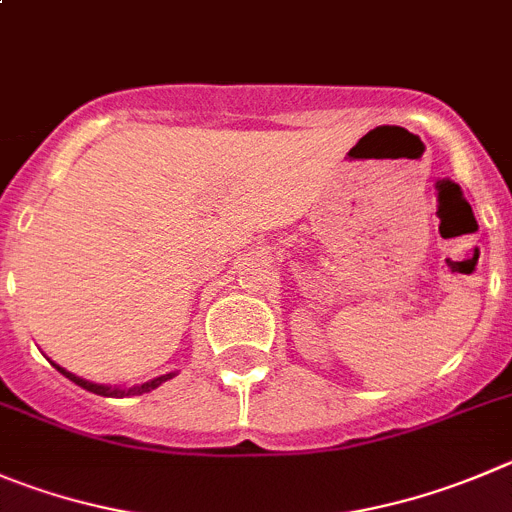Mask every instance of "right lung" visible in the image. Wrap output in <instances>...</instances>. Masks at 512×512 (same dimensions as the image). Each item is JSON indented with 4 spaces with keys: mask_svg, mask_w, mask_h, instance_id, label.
<instances>
[{
    "mask_svg": "<svg viewBox=\"0 0 512 512\" xmlns=\"http://www.w3.org/2000/svg\"><path fill=\"white\" fill-rule=\"evenodd\" d=\"M52 366H55V369L60 371V374L65 376V379H70V381H73V384L83 386L85 391H93V394H98V396H113V399H123V396H141V394H148V391H151V389H156V386H161V384H164V381L174 379V376H176V371H171V374L156 376V379L146 381V384L131 386V389H121V386H105V384H93V381H88V379H80V376L70 374L68 369H62L60 364H52Z\"/></svg>",
    "mask_w": 512,
    "mask_h": 512,
    "instance_id": "right-lung-1",
    "label": "right lung"
}]
</instances>
